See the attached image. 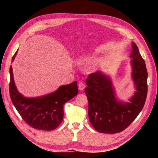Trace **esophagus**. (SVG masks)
Segmentation results:
<instances>
[{
    "instance_id": "obj_1",
    "label": "esophagus",
    "mask_w": 158,
    "mask_h": 158,
    "mask_svg": "<svg viewBox=\"0 0 158 158\" xmlns=\"http://www.w3.org/2000/svg\"><path fill=\"white\" fill-rule=\"evenodd\" d=\"M78 87H79V89L80 90V91H82V90L84 89L85 85V84L83 82H80V83H79Z\"/></svg>"
}]
</instances>
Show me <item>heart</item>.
I'll return each mask as SVG.
<instances>
[{
	"mask_svg": "<svg viewBox=\"0 0 158 158\" xmlns=\"http://www.w3.org/2000/svg\"><path fill=\"white\" fill-rule=\"evenodd\" d=\"M95 59V56L92 53H86V54L79 56L77 59V62L79 65H86L93 62Z\"/></svg>",
	"mask_w": 158,
	"mask_h": 158,
	"instance_id": "b5f03b06",
	"label": "heart"
}]
</instances>
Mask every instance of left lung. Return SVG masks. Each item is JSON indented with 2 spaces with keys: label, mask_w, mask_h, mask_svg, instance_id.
<instances>
[{
  "label": "left lung",
  "mask_w": 158,
  "mask_h": 158,
  "mask_svg": "<svg viewBox=\"0 0 158 158\" xmlns=\"http://www.w3.org/2000/svg\"><path fill=\"white\" fill-rule=\"evenodd\" d=\"M132 77L136 91L124 102L117 100L111 80L102 72L92 73L86 79L85 92L88 101V117L99 132L118 133L128 127L141 111L147 94V71L138 47L132 42Z\"/></svg>",
  "instance_id": "8db88e82"
}]
</instances>
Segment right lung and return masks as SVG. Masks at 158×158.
<instances>
[{
	"label": "right lung",
	"mask_w": 158,
	"mask_h": 158,
	"mask_svg": "<svg viewBox=\"0 0 158 158\" xmlns=\"http://www.w3.org/2000/svg\"><path fill=\"white\" fill-rule=\"evenodd\" d=\"M18 51L12 58H15ZM9 94L11 101L24 122L30 126L41 130L56 129L62 122L64 105L78 94L77 81L61 85L51 94L36 98H26L16 88L12 66H10Z\"/></svg>",
	"instance_id": "right-lung-1"
}]
</instances>
